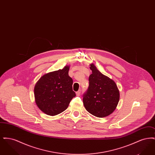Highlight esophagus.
<instances>
[{"label": "esophagus", "instance_id": "esophagus-1", "mask_svg": "<svg viewBox=\"0 0 155 155\" xmlns=\"http://www.w3.org/2000/svg\"><path fill=\"white\" fill-rule=\"evenodd\" d=\"M81 90H78L77 92H76V95H77V96H80V94H81Z\"/></svg>", "mask_w": 155, "mask_h": 155}]
</instances>
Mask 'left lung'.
I'll use <instances>...</instances> for the list:
<instances>
[{
  "mask_svg": "<svg viewBox=\"0 0 155 155\" xmlns=\"http://www.w3.org/2000/svg\"><path fill=\"white\" fill-rule=\"evenodd\" d=\"M92 74L89 77V87L83 94L86 110L97 117H104L116 109L120 99L117 85L108 77L102 74L94 66L90 65Z\"/></svg>",
  "mask_w": 155,
  "mask_h": 155,
  "instance_id": "8db88e82",
  "label": "left lung"
}]
</instances>
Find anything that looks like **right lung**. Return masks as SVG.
Here are the masks:
<instances>
[{"label": "right lung", "instance_id": "1", "mask_svg": "<svg viewBox=\"0 0 155 155\" xmlns=\"http://www.w3.org/2000/svg\"><path fill=\"white\" fill-rule=\"evenodd\" d=\"M69 66L45 74L34 88L35 102L39 109L49 116H55L68 107L76 96L73 79L68 75Z\"/></svg>", "mask_w": 155, "mask_h": 155}]
</instances>
